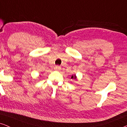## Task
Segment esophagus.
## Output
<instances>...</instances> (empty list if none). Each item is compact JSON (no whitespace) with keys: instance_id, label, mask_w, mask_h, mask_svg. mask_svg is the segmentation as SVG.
I'll return each instance as SVG.
<instances>
[{"instance_id":"34e87169","label":"esophagus","mask_w":127,"mask_h":127,"mask_svg":"<svg viewBox=\"0 0 127 127\" xmlns=\"http://www.w3.org/2000/svg\"><path fill=\"white\" fill-rule=\"evenodd\" d=\"M54 70H57V71H60L61 70V67L60 66H56L54 67Z\"/></svg>"}]
</instances>
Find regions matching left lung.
<instances>
[{
    "mask_svg": "<svg viewBox=\"0 0 127 127\" xmlns=\"http://www.w3.org/2000/svg\"><path fill=\"white\" fill-rule=\"evenodd\" d=\"M71 79H74V80H77V77H76V74H75V75H72V77H71Z\"/></svg>",
    "mask_w": 127,
    "mask_h": 127,
    "instance_id": "8db88e82",
    "label": "left lung"
}]
</instances>
